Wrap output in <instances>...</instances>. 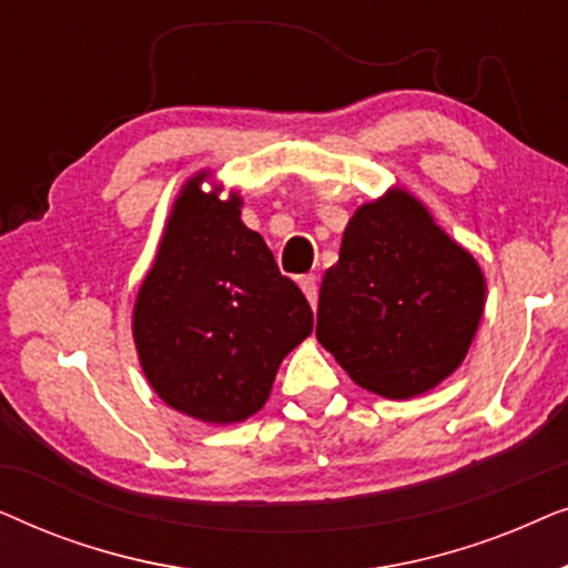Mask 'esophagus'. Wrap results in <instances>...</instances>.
<instances>
[{
	"mask_svg": "<svg viewBox=\"0 0 568 568\" xmlns=\"http://www.w3.org/2000/svg\"><path fill=\"white\" fill-rule=\"evenodd\" d=\"M300 286H302V292H305V297L310 300V305H317V276L315 274H307V276H302L300 278Z\"/></svg>",
	"mask_w": 568,
	"mask_h": 568,
	"instance_id": "1",
	"label": "esophagus"
}]
</instances>
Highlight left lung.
I'll use <instances>...</instances> for the list:
<instances>
[{
	"mask_svg": "<svg viewBox=\"0 0 568 568\" xmlns=\"http://www.w3.org/2000/svg\"><path fill=\"white\" fill-rule=\"evenodd\" d=\"M478 263L403 191L356 209L325 271L317 341L356 385L414 398L453 375L484 315Z\"/></svg>",
	"mask_w": 568,
	"mask_h": 568,
	"instance_id": "1",
	"label": "left lung"
}]
</instances>
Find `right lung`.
Instances as JSON below:
<instances>
[{
    "label": "right lung",
    "instance_id": "right-lung-1",
    "mask_svg": "<svg viewBox=\"0 0 568 568\" xmlns=\"http://www.w3.org/2000/svg\"><path fill=\"white\" fill-rule=\"evenodd\" d=\"M185 185L158 258L139 290L134 341L144 375L168 406L230 424L266 403L286 354L313 333V310L278 271L240 201Z\"/></svg>",
    "mask_w": 568,
    "mask_h": 568
}]
</instances>
